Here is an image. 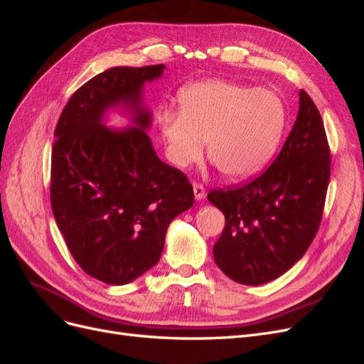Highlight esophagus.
Segmentation results:
<instances>
[{
	"instance_id": "1",
	"label": "esophagus",
	"mask_w": 364,
	"mask_h": 364,
	"mask_svg": "<svg viewBox=\"0 0 364 364\" xmlns=\"http://www.w3.org/2000/svg\"><path fill=\"white\" fill-rule=\"evenodd\" d=\"M193 190H194V197H196V200H202V199H205V188H203V185H202V183H197V182H194V183H193Z\"/></svg>"
}]
</instances>
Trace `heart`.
Returning <instances> with one entry per match:
<instances>
[{"label":"heart","mask_w":364,"mask_h":364,"mask_svg":"<svg viewBox=\"0 0 364 364\" xmlns=\"http://www.w3.org/2000/svg\"><path fill=\"white\" fill-rule=\"evenodd\" d=\"M181 112L158 115L165 153L174 167L186 168L203 155L226 179L257 174L277 150L285 127L282 98L266 87L209 79L179 94Z\"/></svg>","instance_id":"b5f03b06"}]
</instances>
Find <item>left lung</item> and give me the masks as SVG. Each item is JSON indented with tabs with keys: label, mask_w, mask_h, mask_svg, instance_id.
<instances>
[{
	"label": "left lung",
	"mask_w": 364,
	"mask_h": 364,
	"mask_svg": "<svg viewBox=\"0 0 364 364\" xmlns=\"http://www.w3.org/2000/svg\"><path fill=\"white\" fill-rule=\"evenodd\" d=\"M322 117L305 91L278 158L252 182L214 190L208 200L226 218L214 261L228 278L261 285L299 261L321 225L331 174Z\"/></svg>",
	"instance_id": "left-lung-1"
}]
</instances>
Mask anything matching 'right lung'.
<instances>
[{
	"instance_id": "right-lung-1",
	"label": "right lung",
	"mask_w": 364,
	"mask_h": 364,
	"mask_svg": "<svg viewBox=\"0 0 364 364\" xmlns=\"http://www.w3.org/2000/svg\"><path fill=\"white\" fill-rule=\"evenodd\" d=\"M165 65L109 68L77 90L58 121L51 208L71 255L109 285L135 281L159 261L167 228L194 203L193 186L162 162L147 132L144 85ZM112 110L126 129L105 126Z\"/></svg>"
}]
</instances>
